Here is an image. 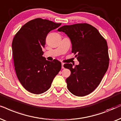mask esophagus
<instances>
[{
    "mask_svg": "<svg viewBox=\"0 0 121 121\" xmlns=\"http://www.w3.org/2000/svg\"><path fill=\"white\" fill-rule=\"evenodd\" d=\"M61 65H62V66H61L62 69H64V68H65V67H64V63H62V64H61Z\"/></svg>",
    "mask_w": 121,
    "mask_h": 121,
    "instance_id": "1",
    "label": "esophagus"
}]
</instances>
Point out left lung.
I'll return each mask as SVG.
<instances>
[{"mask_svg":"<svg viewBox=\"0 0 121 121\" xmlns=\"http://www.w3.org/2000/svg\"><path fill=\"white\" fill-rule=\"evenodd\" d=\"M57 30L70 39L72 52L79 61L74 67L71 64L64 65L71 71L66 80L68 90L75 96L87 95L97 87L108 67L107 41L97 29L87 23L64 25Z\"/></svg>","mask_w":121,"mask_h":121,"instance_id":"1","label":"left lung"}]
</instances>
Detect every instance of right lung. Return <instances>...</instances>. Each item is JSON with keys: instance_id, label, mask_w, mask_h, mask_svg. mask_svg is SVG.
I'll return each instance as SVG.
<instances>
[{"instance_id": "1", "label": "right lung", "mask_w": 121, "mask_h": 121, "mask_svg": "<svg viewBox=\"0 0 121 121\" xmlns=\"http://www.w3.org/2000/svg\"><path fill=\"white\" fill-rule=\"evenodd\" d=\"M61 25L46 19H33L22 26L13 40L17 78L27 91L34 94H41L49 90L61 69V63L57 60H46L42 50L48 34Z\"/></svg>"}]
</instances>
